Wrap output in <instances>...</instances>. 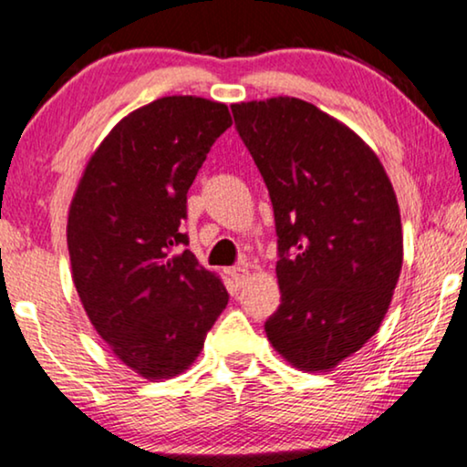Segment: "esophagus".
Here are the masks:
<instances>
[{
  "label": "esophagus",
  "instance_id": "obj_1",
  "mask_svg": "<svg viewBox=\"0 0 467 467\" xmlns=\"http://www.w3.org/2000/svg\"><path fill=\"white\" fill-rule=\"evenodd\" d=\"M247 275H249L247 266H233L231 268V277L236 285H243V281L247 279Z\"/></svg>",
  "mask_w": 467,
  "mask_h": 467
}]
</instances>
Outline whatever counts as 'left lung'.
<instances>
[{"label": "left lung", "mask_w": 467, "mask_h": 467, "mask_svg": "<svg viewBox=\"0 0 467 467\" xmlns=\"http://www.w3.org/2000/svg\"><path fill=\"white\" fill-rule=\"evenodd\" d=\"M273 202L281 305L271 345L306 372L362 349L402 271V222L383 165L349 127L296 97L231 105Z\"/></svg>", "instance_id": "left-lung-1"}]
</instances>
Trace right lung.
Masks as SVG:
<instances>
[{
  "label": "right lung",
  "mask_w": 467,
  "mask_h": 467,
  "mask_svg": "<svg viewBox=\"0 0 467 467\" xmlns=\"http://www.w3.org/2000/svg\"><path fill=\"white\" fill-rule=\"evenodd\" d=\"M231 124L224 103L201 97L143 105L95 150L71 201L78 296L111 353L146 379L186 370L228 305L180 226L188 188Z\"/></svg>",
  "instance_id": "add662e5"
}]
</instances>
